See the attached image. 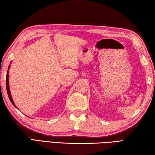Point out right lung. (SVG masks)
Here are the masks:
<instances>
[{
  "label": "right lung",
  "mask_w": 155,
  "mask_h": 155,
  "mask_svg": "<svg viewBox=\"0 0 155 155\" xmlns=\"http://www.w3.org/2000/svg\"><path fill=\"white\" fill-rule=\"evenodd\" d=\"M10 67H11V66H10V64H9L8 67V70H7V77H6V87H7V91L8 98H9V99H10V101L12 103V104H13L15 106V107L17 109V110H19V109L17 107L16 105L15 104V103H14L13 100V98H12L11 91H10V88H9V74H8V71H9V69H10Z\"/></svg>",
  "instance_id": "right-lung-1"
}]
</instances>
